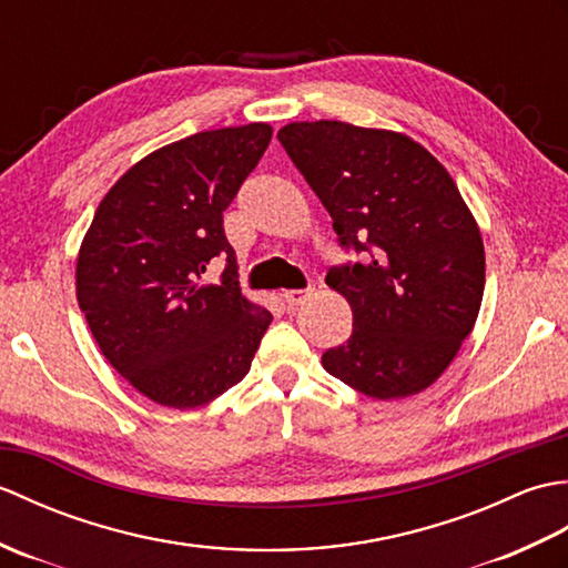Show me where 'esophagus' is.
I'll use <instances>...</instances> for the list:
<instances>
[{"label": "esophagus", "mask_w": 568, "mask_h": 568, "mask_svg": "<svg viewBox=\"0 0 568 568\" xmlns=\"http://www.w3.org/2000/svg\"><path fill=\"white\" fill-rule=\"evenodd\" d=\"M310 295H312V287H300V291H285L283 300H285L287 307L295 310L297 305H303Z\"/></svg>", "instance_id": "1"}]
</instances>
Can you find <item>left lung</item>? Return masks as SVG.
I'll list each match as a JSON object with an SVG mask.
<instances>
[{
	"mask_svg": "<svg viewBox=\"0 0 568 568\" xmlns=\"http://www.w3.org/2000/svg\"><path fill=\"white\" fill-rule=\"evenodd\" d=\"M283 149L364 263L327 273L354 312L348 342L322 366L376 400L417 395L449 368L486 285L480 229L452 175L405 134L336 119L293 122Z\"/></svg>",
	"mask_w": 568,
	"mask_h": 568,
	"instance_id": "1",
	"label": "left lung"
}]
</instances>
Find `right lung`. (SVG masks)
<instances>
[{
    "label": "right lung",
    "instance_id": "right-lung-1",
    "mask_svg": "<svg viewBox=\"0 0 568 568\" xmlns=\"http://www.w3.org/2000/svg\"><path fill=\"white\" fill-rule=\"evenodd\" d=\"M271 124L200 131L149 153L84 234L78 305L106 361L153 403H212L251 368L273 315L241 295L222 212L258 165ZM224 255L222 284L201 273Z\"/></svg>",
    "mask_w": 568,
    "mask_h": 568
}]
</instances>
